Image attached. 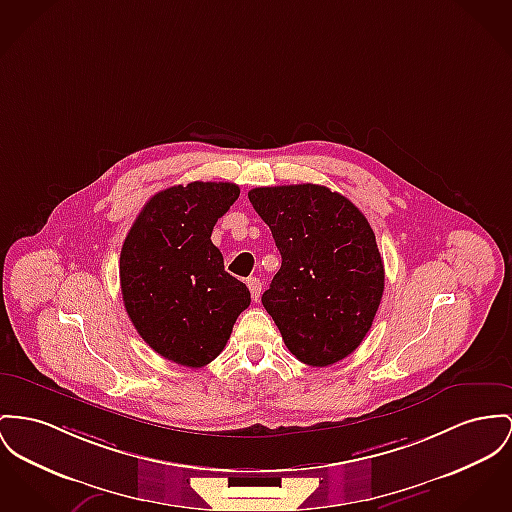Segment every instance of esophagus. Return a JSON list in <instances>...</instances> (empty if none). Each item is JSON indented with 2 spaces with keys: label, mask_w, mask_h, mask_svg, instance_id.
Listing matches in <instances>:
<instances>
[{
  "label": "esophagus",
  "mask_w": 512,
  "mask_h": 512,
  "mask_svg": "<svg viewBox=\"0 0 512 512\" xmlns=\"http://www.w3.org/2000/svg\"><path fill=\"white\" fill-rule=\"evenodd\" d=\"M246 285H248V289H250L252 299L258 301V299H260V293H262V281H260L258 277H248V279H246Z\"/></svg>",
  "instance_id": "34e87169"
}]
</instances>
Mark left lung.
<instances>
[{
	"label": "left lung",
	"instance_id": "1",
	"mask_svg": "<svg viewBox=\"0 0 512 512\" xmlns=\"http://www.w3.org/2000/svg\"><path fill=\"white\" fill-rule=\"evenodd\" d=\"M248 200L281 254L262 305L301 363H338L371 330L384 291V264L367 217L318 184L254 188Z\"/></svg>",
	"mask_w": 512,
	"mask_h": 512
}]
</instances>
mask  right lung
I'll return each instance as SVG.
<instances>
[{"instance_id":"add662e5","label":"right lung","mask_w":512,"mask_h":512,"mask_svg":"<svg viewBox=\"0 0 512 512\" xmlns=\"http://www.w3.org/2000/svg\"><path fill=\"white\" fill-rule=\"evenodd\" d=\"M233 182H190L143 205L120 252L124 307L137 334L161 357L205 367L227 345L248 287L225 272L211 242L219 217L237 202Z\"/></svg>"}]
</instances>
